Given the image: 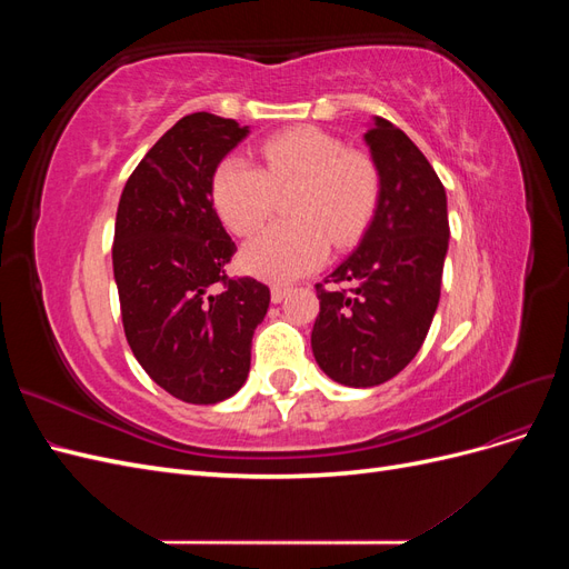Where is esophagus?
<instances>
[{"instance_id": "1", "label": "esophagus", "mask_w": 569, "mask_h": 569, "mask_svg": "<svg viewBox=\"0 0 569 569\" xmlns=\"http://www.w3.org/2000/svg\"><path fill=\"white\" fill-rule=\"evenodd\" d=\"M287 295H289V289H287V287L274 284V287L270 289V299H272V303H282V301L287 299Z\"/></svg>"}]
</instances>
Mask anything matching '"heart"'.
<instances>
[{"mask_svg": "<svg viewBox=\"0 0 569 569\" xmlns=\"http://www.w3.org/2000/svg\"><path fill=\"white\" fill-rule=\"evenodd\" d=\"M263 168L244 157L222 159L213 173L216 211L237 234H249L272 213L278 189L295 187L289 213L256 234L242 251L251 274L291 282L316 270L330 239L349 247L363 234L380 199V170L366 153L347 149L339 137L318 128H291L261 144Z\"/></svg>", "mask_w": 569, "mask_h": 569, "instance_id": "obj_1", "label": "heart"}]
</instances>
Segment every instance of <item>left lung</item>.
<instances>
[{
    "mask_svg": "<svg viewBox=\"0 0 569 569\" xmlns=\"http://www.w3.org/2000/svg\"><path fill=\"white\" fill-rule=\"evenodd\" d=\"M363 140L380 170V199L356 251L330 274L349 289L316 284L311 332L320 370L356 389L391 380L420 351L451 237L446 189L410 137L375 116Z\"/></svg>",
    "mask_w": 569,
    "mask_h": 569,
    "instance_id": "1",
    "label": "left lung"
}]
</instances>
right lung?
Returning a JSON list of instances; mask_svg holds the SVG:
<instances>
[{
  "label": "right lung",
  "instance_id": "1",
  "mask_svg": "<svg viewBox=\"0 0 569 569\" xmlns=\"http://www.w3.org/2000/svg\"><path fill=\"white\" fill-rule=\"evenodd\" d=\"M249 132L206 111L180 118L118 201L113 278L126 337L151 380L184 403H220L242 389L270 306L263 282L222 270L237 247L211 194L216 168Z\"/></svg>",
  "mask_w": 569,
  "mask_h": 569
}]
</instances>
